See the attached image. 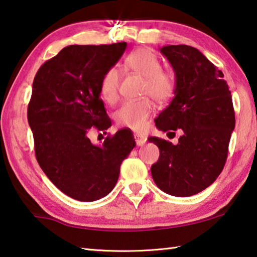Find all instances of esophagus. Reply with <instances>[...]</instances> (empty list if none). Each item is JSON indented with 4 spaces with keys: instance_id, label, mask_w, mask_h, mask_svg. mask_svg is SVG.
I'll list each match as a JSON object with an SVG mask.
<instances>
[{
    "instance_id": "34e87169",
    "label": "esophagus",
    "mask_w": 257,
    "mask_h": 257,
    "mask_svg": "<svg viewBox=\"0 0 257 257\" xmlns=\"http://www.w3.org/2000/svg\"><path fill=\"white\" fill-rule=\"evenodd\" d=\"M135 141H136V144L138 146H143L147 142V137L143 136V135L136 134V135H135Z\"/></svg>"
}]
</instances>
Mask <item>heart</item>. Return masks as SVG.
I'll use <instances>...</instances> for the list:
<instances>
[{
  "mask_svg": "<svg viewBox=\"0 0 257 257\" xmlns=\"http://www.w3.org/2000/svg\"><path fill=\"white\" fill-rule=\"evenodd\" d=\"M124 66L129 70L145 78L143 87L144 94H149L160 103L168 102L176 89V80L171 72L163 70L161 61L153 51L149 49H138L133 51L124 59ZM120 84V72L115 67L108 68L102 76L99 82V93L107 103L115 102L118 98V88ZM155 110L154 103L150 98H142L137 101H127L121 104L114 113L116 123L122 127L134 130H143L150 116Z\"/></svg>",
  "mask_w": 257,
  "mask_h": 257,
  "instance_id": "1",
  "label": "heart"
}]
</instances>
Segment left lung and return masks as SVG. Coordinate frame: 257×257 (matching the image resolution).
Returning <instances> with one entry per match:
<instances>
[{
  "mask_svg": "<svg viewBox=\"0 0 257 257\" xmlns=\"http://www.w3.org/2000/svg\"><path fill=\"white\" fill-rule=\"evenodd\" d=\"M160 52L175 71L176 89L155 125L161 132L181 129L182 135L177 145L149 138L160 150L151 173L164 193L187 197L207 188L223 170L236 122L231 93L222 71L195 47L167 45Z\"/></svg>",
  "mask_w": 257,
  "mask_h": 257,
  "instance_id": "1",
  "label": "left lung"
}]
</instances>
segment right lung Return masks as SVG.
<instances>
[{
    "mask_svg": "<svg viewBox=\"0 0 257 257\" xmlns=\"http://www.w3.org/2000/svg\"><path fill=\"white\" fill-rule=\"evenodd\" d=\"M127 43L69 45L38 69L28 105L37 162L47 178L81 202L102 198L114 188L120 165L136 146L132 130L121 129L102 145L88 138L92 127H111L99 82L114 67Z\"/></svg>",
    "mask_w": 257,
    "mask_h": 257,
    "instance_id": "1",
    "label": "right lung"
}]
</instances>
